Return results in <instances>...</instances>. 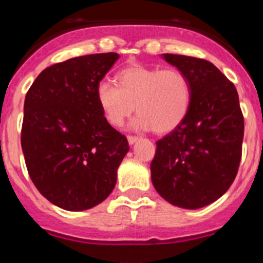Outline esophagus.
<instances>
[{
	"label": "esophagus",
	"mask_w": 263,
	"mask_h": 263,
	"mask_svg": "<svg viewBox=\"0 0 263 263\" xmlns=\"http://www.w3.org/2000/svg\"><path fill=\"white\" fill-rule=\"evenodd\" d=\"M139 139H140L139 136H132V135H129V136H127V140H128V143L131 144V145H132V144L136 143V141H137V140H139Z\"/></svg>",
	"instance_id": "esophagus-1"
}]
</instances>
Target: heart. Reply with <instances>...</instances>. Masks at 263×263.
I'll return each mask as SVG.
<instances>
[{
  "instance_id": "heart-1",
  "label": "heart",
  "mask_w": 263,
  "mask_h": 263,
  "mask_svg": "<svg viewBox=\"0 0 263 263\" xmlns=\"http://www.w3.org/2000/svg\"><path fill=\"white\" fill-rule=\"evenodd\" d=\"M115 84L102 80L96 87V101L111 126H122L136 110L135 128L167 134L187 117L192 87L181 70L127 66L117 72Z\"/></svg>"
}]
</instances>
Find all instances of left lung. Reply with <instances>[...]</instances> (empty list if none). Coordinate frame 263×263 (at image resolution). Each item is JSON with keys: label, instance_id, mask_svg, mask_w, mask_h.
<instances>
[{"label": "left lung", "instance_id": "8db88e82", "mask_svg": "<svg viewBox=\"0 0 263 263\" xmlns=\"http://www.w3.org/2000/svg\"><path fill=\"white\" fill-rule=\"evenodd\" d=\"M163 58L188 76L192 100L183 122L156 143L152 181L173 205L200 209L224 195L236 178L244 137L239 95L209 61L178 54Z\"/></svg>", "mask_w": 263, "mask_h": 263}]
</instances>
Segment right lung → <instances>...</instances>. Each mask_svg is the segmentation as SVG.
<instances>
[{
    "label": "right lung",
    "mask_w": 263,
    "mask_h": 263,
    "mask_svg": "<svg viewBox=\"0 0 263 263\" xmlns=\"http://www.w3.org/2000/svg\"><path fill=\"white\" fill-rule=\"evenodd\" d=\"M118 58L100 53L55 63L26 95L21 143L27 170L39 192L61 209L101 203L129 151L96 101V87Z\"/></svg>",
    "instance_id": "1"
}]
</instances>
